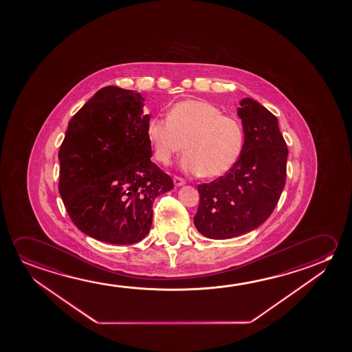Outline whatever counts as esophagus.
I'll use <instances>...</instances> for the list:
<instances>
[{
  "instance_id": "obj_1",
  "label": "esophagus",
  "mask_w": 352,
  "mask_h": 352,
  "mask_svg": "<svg viewBox=\"0 0 352 352\" xmlns=\"http://www.w3.org/2000/svg\"><path fill=\"white\" fill-rule=\"evenodd\" d=\"M173 182L175 186H183V185H185L184 179L180 178V177H174Z\"/></svg>"
}]
</instances>
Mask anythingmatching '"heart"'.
Returning a JSON list of instances; mask_svg holds the SVG:
<instances>
[{
    "mask_svg": "<svg viewBox=\"0 0 352 352\" xmlns=\"http://www.w3.org/2000/svg\"><path fill=\"white\" fill-rule=\"evenodd\" d=\"M146 136L157 162L167 166L185 148L182 168L218 178L238 162L245 133L238 119L224 116L214 104L202 100H184L168 109L167 120H148Z\"/></svg>",
    "mask_w": 352,
    "mask_h": 352,
    "instance_id": "b5f03b06",
    "label": "heart"
}]
</instances>
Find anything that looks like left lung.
I'll return each mask as SVG.
<instances>
[{
  "mask_svg": "<svg viewBox=\"0 0 352 352\" xmlns=\"http://www.w3.org/2000/svg\"><path fill=\"white\" fill-rule=\"evenodd\" d=\"M238 116L245 133L238 162L226 175L197 186L194 223L206 238H234L260 227L285 186L287 147L276 116L250 98L240 101Z\"/></svg>",
  "mask_w": 352,
  "mask_h": 352,
  "instance_id": "8db88e82",
  "label": "left lung"
}]
</instances>
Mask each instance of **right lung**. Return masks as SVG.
<instances>
[{
	"instance_id": "1",
	"label": "right lung",
	"mask_w": 352,
	"mask_h": 352,
	"mask_svg": "<svg viewBox=\"0 0 352 352\" xmlns=\"http://www.w3.org/2000/svg\"><path fill=\"white\" fill-rule=\"evenodd\" d=\"M144 101L139 92L102 87L73 116L60 145L62 200L76 228L98 241H141L157 196L174 188L151 161Z\"/></svg>"
}]
</instances>
